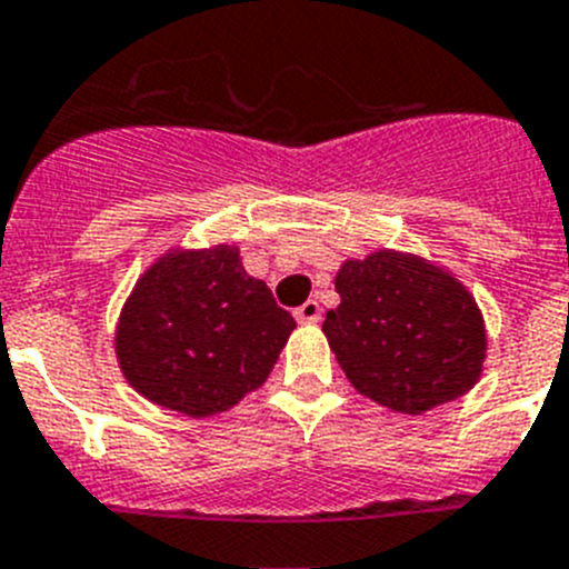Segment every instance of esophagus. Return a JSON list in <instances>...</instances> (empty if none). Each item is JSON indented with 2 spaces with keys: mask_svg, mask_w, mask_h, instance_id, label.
<instances>
[{
  "mask_svg": "<svg viewBox=\"0 0 569 569\" xmlns=\"http://www.w3.org/2000/svg\"><path fill=\"white\" fill-rule=\"evenodd\" d=\"M295 318H298L300 323H318V320H320V303H318V300H306L303 306H298V309H295Z\"/></svg>",
  "mask_w": 569,
  "mask_h": 569,
  "instance_id": "esophagus-1",
  "label": "esophagus"
}]
</instances>
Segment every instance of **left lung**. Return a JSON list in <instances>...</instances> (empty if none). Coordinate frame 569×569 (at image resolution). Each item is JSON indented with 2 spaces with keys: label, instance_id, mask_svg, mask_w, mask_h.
I'll return each instance as SVG.
<instances>
[{
  "label": "left lung",
  "instance_id": "obj_1",
  "mask_svg": "<svg viewBox=\"0 0 569 569\" xmlns=\"http://www.w3.org/2000/svg\"><path fill=\"white\" fill-rule=\"evenodd\" d=\"M340 306L323 332L352 387L407 415L447 403L481 375L487 335L476 300L421 257L375 251L346 260Z\"/></svg>",
  "mask_w": 569,
  "mask_h": 569
}]
</instances>
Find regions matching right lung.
<instances>
[{"label":"right lung","mask_w":569,"mask_h":569,"mask_svg":"<svg viewBox=\"0 0 569 569\" xmlns=\"http://www.w3.org/2000/svg\"><path fill=\"white\" fill-rule=\"evenodd\" d=\"M295 326L234 246L171 251L131 291L117 358L148 401L209 418L269 378Z\"/></svg>","instance_id":"add662e5"}]
</instances>
